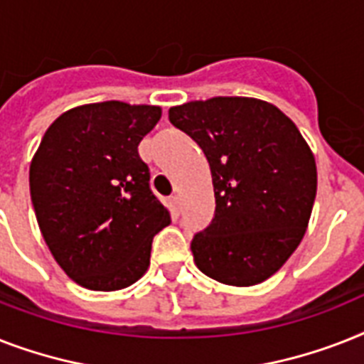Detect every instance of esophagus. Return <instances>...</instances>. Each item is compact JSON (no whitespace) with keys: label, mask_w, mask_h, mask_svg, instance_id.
<instances>
[{"label":"esophagus","mask_w":364,"mask_h":364,"mask_svg":"<svg viewBox=\"0 0 364 364\" xmlns=\"http://www.w3.org/2000/svg\"><path fill=\"white\" fill-rule=\"evenodd\" d=\"M170 205H172V211L177 215L179 213V205H181V198L177 196V194L176 196H170Z\"/></svg>","instance_id":"34e87169"}]
</instances>
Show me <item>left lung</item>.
Instances as JSON below:
<instances>
[{"label":"left lung","mask_w":364,"mask_h":364,"mask_svg":"<svg viewBox=\"0 0 364 364\" xmlns=\"http://www.w3.org/2000/svg\"><path fill=\"white\" fill-rule=\"evenodd\" d=\"M211 168L215 218L196 233L194 264L228 286H254L299 247L314 205V153L288 115L252 97H213L172 106Z\"/></svg>","instance_id":"obj_1"}]
</instances>
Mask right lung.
Instances as JSON below:
<instances>
[{"label": "right lung", "instance_id": "1", "mask_svg": "<svg viewBox=\"0 0 364 364\" xmlns=\"http://www.w3.org/2000/svg\"><path fill=\"white\" fill-rule=\"evenodd\" d=\"M161 114V106L106 100L70 108L44 132L29 192L50 252L76 284L115 291L149 267L170 211L149 188L138 144Z\"/></svg>", "mask_w": 364, "mask_h": 364}]
</instances>
